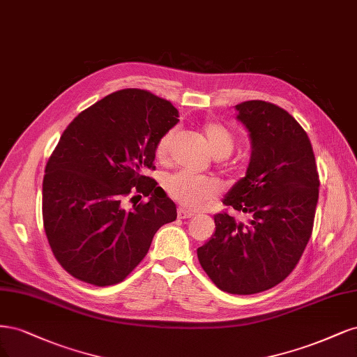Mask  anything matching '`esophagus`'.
Wrapping results in <instances>:
<instances>
[{
    "label": "esophagus",
    "instance_id": "34e87169",
    "mask_svg": "<svg viewBox=\"0 0 357 357\" xmlns=\"http://www.w3.org/2000/svg\"><path fill=\"white\" fill-rule=\"evenodd\" d=\"M194 213L190 212V211H185V209H178V218L179 220H190V218H192Z\"/></svg>",
    "mask_w": 357,
    "mask_h": 357
}]
</instances>
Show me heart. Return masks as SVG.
Masks as SVG:
<instances>
[{
	"mask_svg": "<svg viewBox=\"0 0 357 357\" xmlns=\"http://www.w3.org/2000/svg\"><path fill=\"white\" fill-rule=\"evenodd\" d=\"M202 132L211 148V153L216 158H224L231 154L234 135L222 123L206 121L202 126ZM172 137H174V130H169L158 139L155 145V155L158 160H166ZM220 183L216 179L195 176L185 172H179L166 179V191L170 197L188 209H203L209 206L220 194Z\"/></svg>",
	"mask_w": 357,
	"mask_h": 357,
	"instance_id": "b5f03b06",
	"label": "heart"
}]
</instances>
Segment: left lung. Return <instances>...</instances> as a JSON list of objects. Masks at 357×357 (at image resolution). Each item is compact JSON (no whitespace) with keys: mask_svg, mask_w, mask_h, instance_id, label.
I'll return each instance as SVG.
<instances>
[{"mask_svg":"<svg viewBox=\"0 0 357 357\" xmlns=\"http://www.w3.org/2000/svg\"><path fill=\"white\" fill-rule=\"evenodd\" d=\"M236 109L252 154L246 176L222 203L246 213L249 222L215 215V234L197 257L221 291L250 295L271 289L296 267L313 231L319 174L312 142L289 112L264 100Z\"/></svg>","mask_w":357,"mask_h":357,"instance_id":"obj_1","label":"left lung"}]
</instances>
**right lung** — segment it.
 Segmentation results:
<instances>
[{
    "instance_id": "obj_1",
    "label": "right lung",
    "mask_w": 357,
    "mask_h": 357,
    "mask_svg": "<svg viewBox=\"0 0 357 357\" xmlns=\"http://www.w3.org/2000/svg\"><path fill=\"white\" fill-rule=\"evenodd\" d=\"M178 117L169 100L123 89L79 112L62 133L45 166L43 222L54 258L73 278L95 286L123 282L157 229L176 220V204L144 172L155 169V145ZM132 192L150 200L124 210Z\"/></svg>"
}]
</instances>
